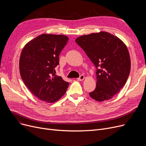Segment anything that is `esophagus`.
<instances>
[{"label":"esophagus","mask_w":146,"mask_h":146,"mask_svg":"<svg viewBox=\"0 0 146 146\" xmlns=\"http://www.w3.org/2000/svg\"><path fill=\"white\" fill-rule=\"evenodd\" d=\"M85 76H84V75H81L79 78H78V80H79V81H82V80H83L84 79H85Z\"/></svg>","instance_id":"esophagus-1"}]
</instances>
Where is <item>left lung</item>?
<instances>
[{
	"mask_svg": "<svg viewBox=\"0 0 146 146\" xmlns=\"http://www.w3.org/2000/svg\"><path fill=\"white\" fill-rule=\"evenodd\" d=\"M97 68L96 87L89 93L98 102L112 99L123 87L131 70L127 47L117 36L101 31L75 40Z\"/></svg>",
	"mask_w": 146,
	"mask_h": 146,
	"instance_id": "1",
	"label": "left lung"
}]
</instances>
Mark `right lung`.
Returning <instances> with one entry per match:
<instances>
[{
  "label": "right lung",
  "mask_w": 146,
  "mask_h": 146,
  "mask_svg": "<svg viewBox=\"0 0 146 146\" xmlns=\"http://www.w3.org/2000/svg\"><path fill=\"white\" fill-rule=\"evenodd\" d=\"M68 38L64 35L44 34L25 44L19 58V72L26 86L41 101H57L69 83L56 75L59 55Z\"/></svg>",
  "instance_id": "right-lung-1"
}]
</instances>
